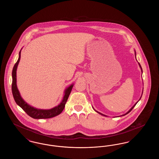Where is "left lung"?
<instances>
[{
    "mask_svg": "<svg viewBox=\"0 0 159 159\" xmlns=\"http://www.w3.org/2000/svg\"><path fill=\"white\" fill-rule=\"evenodd\" d=\"M135 55H136V53H135ZM139 67H141V71H142V72H143V69H142V67H141V65H140V64H139ZM141 97H142V96H141ZM141 97L140 98V99H139V100H140V99H141ZM137 102H136V104H135L134 106H133V107H132V108H130V110H129L128 111V112H127L125 114H123V115H122V116H125V115H126V114H128L129 113V112H130V111H131V110H132V109H133V108H134V107L136 106V104H137ZM97 113H98L99 114H101V115H102V116H105V115H104V114H101V113H99V112H98V111H97Z\"/></svg>",
    "mask_w": 159,
    "mask_h": 159,
    "instance_id": "1",
    "label": "left lung"
}]
</instances>
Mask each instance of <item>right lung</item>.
I'll return each mask as SVG.
<instances>
[{"mask_svg":"<svg viewBox=\"0 0 159 159\" xmlns=\"http://www.w3.org/2000/svg\"><path fill=\"white\" fill-rule=\"evenodd\" d=\"M21 58V51L19 53V58L18 60L15 63L14 68L12 72V92L14 97V98L15 99L16 103L20 106L23 110L27 114L31 117L33 119H49L53 117H55L63 111L65 105L67 102V101L68 99V97L71 93V91L72 90L73 84H71L70 86H69L68 88L65 91V95L64 96L63 99L60 104L58 106L54 107L50 110H40L35 108L27 104L20 96V92L18 90L17 86H16V71L17 66L18 65V63L20 60Z\"/></svg>","mask_w":159,"mask_h":159,"instance_id":"1","label":"right lung"}]
</instances>
